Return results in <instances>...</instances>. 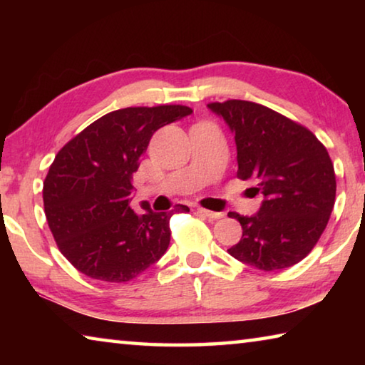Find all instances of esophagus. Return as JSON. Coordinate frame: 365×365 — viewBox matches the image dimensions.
<instances>
[{
	"mask_svg": "<svg viewBox=\"0 0 365 365\" xmlns=\"http://www.w3.org/2000/svg\"><path fill=\"white\" fill-rule=\"evenodd\" d=\"M196 212L197 214H201V215H205V217H209V219H220L222 215V212H214V211H207V209H202V207H197L196 209Z\"/></svg>",
	"mask_w": 365,
	"mask_h": 365,
	"instance_id": "1",
	"label": "esophagus"
}]
</instances>
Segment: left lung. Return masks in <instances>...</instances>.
<instances>
[{"label": "left lung", "instance_id": "1", "mask_svg": "<svg viewBox=\"0 0 365 365\" xmlns=\"http://www.w3.org/2000/svg\"><path fill=\"white\" fill-rule=\"evenodd\" d=\"M207 109L235 135L237 177L255 182V191L264 196L256 214L228 212L243 228L228 252L265 272L298 264L319 242L335 205V170L325 146L262 104L228 100Z\"/></svg>", "mask_w": 365, "mask_h": 365}]
</instances>
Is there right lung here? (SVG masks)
<instances>
[{"instance_id": "obj_1", "label": "right lung", "mask_w": 365, "mask_h": 365, "mask_svg": "<svg viewBox=\"0 0 365 365\" xmlns=\"http://www.w3.org/2000/svg\"><path fill=\"white\" fill-rule=\"evenodd\" d=\"M187 106L125 108L72 138L43 185L46 220L61 252L78 272L122 283L156 264L170 243V212H135L132 175L153 133L190 115ZM178 206L175 212H188Z\"/></svg>"}]
</instances>
